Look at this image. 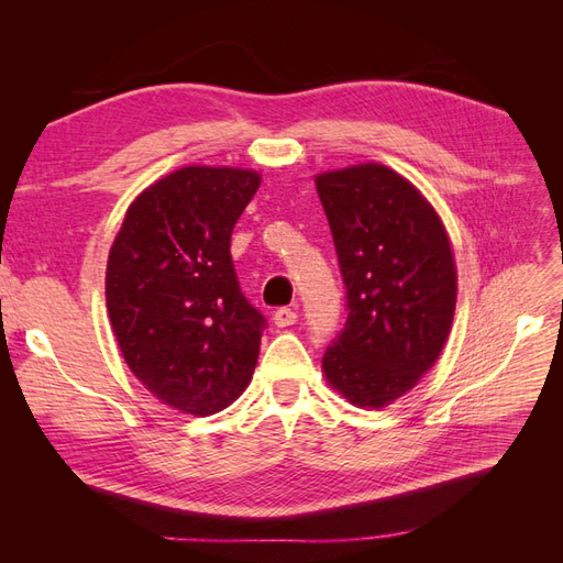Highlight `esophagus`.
<instances>
[{
  "mask_svg": "<svg viewBox=\"0 0 563 563\" xmlns=\"http://www.w3.org/2000/svg\"><path fill=\"white\" fill-rule=\"evenodd\" d=\"M272 321H275L277 329H286V327H294L298 321V314L291 308H279L275 314H272Z\"/></svg>",
  "mask_w": 563,
  "mask_h": 563,
  "instance_id": "1",
  "label": "esophagus"
}]
</instances>
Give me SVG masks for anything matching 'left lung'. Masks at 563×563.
<instances>
[{
	"label": "left lung",
	"instance_id": "left-lung-1",
	"mask_svg": "<svg viewBox=\"0 0 563 563\" xmlns=\"http://www.w3.org/2000/svg\"><path fill=\"white\" fill-rule=\"evenodd\" d=\"M347 321L321 360L352 406L385 408L413 389L444 350L457 298L449 232L418 187L378 162L314 176Z\"/></svg>",
	"mask_w": 563,
	"mask_h": 563
}]
</instances>
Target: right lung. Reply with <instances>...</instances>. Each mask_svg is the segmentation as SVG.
<instances>
[{"label":"right lung","instance_id":"add662e5","mask_svg":"<svg viewBox=\"0 0 563 563\" xmlns=\"http://www.w3.org/2000/svg\"><path fill=\"white\" fill-rule=\"evenodd\" d=\"M261 174L183 166L135 197L108 255L106 302L126 366L162 404L223 411L253 378L265 329L236 282L230 236Z\"/></svg>","mask_w":563,"mask_h":563}]
</instances>
